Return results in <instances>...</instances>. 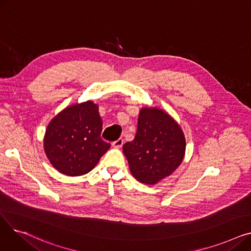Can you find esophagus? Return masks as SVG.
<instances>
[{
  "mask_svg": "<svg viewBox=\"0 0 251 251\" xmlns=\"http://www.w3.org/2000/svg\"><path fill=\"white\" fill-rule=\"evenodd\" d=\"M123 143H124V140H123L122 138H119V139H117L116 141H114V142L112 143V146H113L115 149H121L122 146H123Z\"/></svg>",
  "mask_w": 251,
  "mask_h": 251,
  "instance_id": "34e87169",
  "label": "esophagus"
}]
</instances>
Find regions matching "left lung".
<instances>
[{"mask_svg": "<svg viewBox=\"0 0 251 251\" xmlns=\"http://www.w3.org/2000/svg\"><path fill=\"white\" fill-rule=\"evenodd\" d=\"M186 149L179 124L157 108H142L132 141L123 146L130 172L135 179L153 185L180 166Z\"/></svg>", "mask_w": 251, "mask_h": 251, "instance_id": "obj_1", "label": "left lung"}]
</instances>
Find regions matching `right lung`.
Here are the masks:
<instances>
[{
    "mask_svg": "<svg viewBox=\"0 0 251 251\" xmlns=\"http://www.w3.org/2000/svg\"><path fill=\"white\" fill-rule=\"evenodd\" d=\"M99 105L87 100L64 109L46 130L44 149L50 164L67 176H81L94 169L111 144L100 138Z\"/></svg>",
    "mask_w": 251,
    "mask_h": 251,
    "instance_id": "right-lung-1",
    "label": "right lung"
}]
</instances>
